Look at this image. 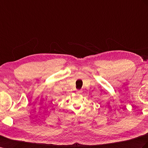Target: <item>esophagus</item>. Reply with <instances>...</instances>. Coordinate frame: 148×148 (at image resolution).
Here are the masks:
<instances>
[{"label": "esophagus", "mask_w": 148, "mask_h": 148, "mask_svg": "<svg viewBox=\"0 0 148 148\" xmlns=\"http://www.w3.org/2000/svg\"><path fill=\"white\" fill-rule=\"evenodd\" d=\"M83 92V91L82 90H78L77 91V93H78V94H80V93H82Z\"/></svg>", "instance_id": "obj_1"}]
</instances>
